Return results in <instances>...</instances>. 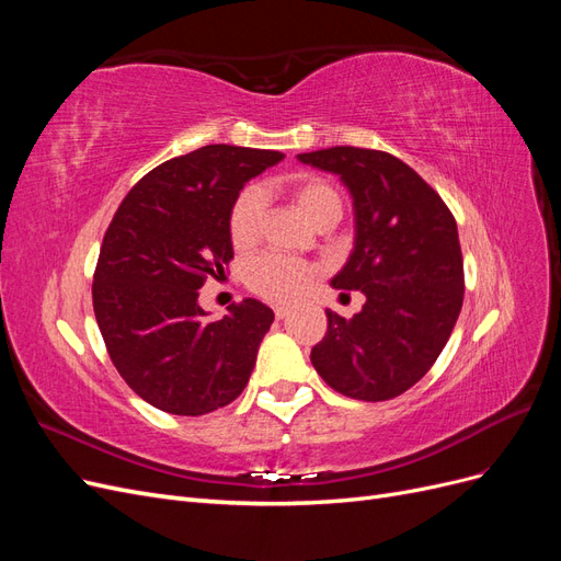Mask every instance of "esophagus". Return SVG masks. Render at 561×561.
<instances>
[{
    "label": "esophagus",
    "mask_w": 561,
    "mask_h": 561,
    "mask_svg": "<svg viewBox=\"0 0 561 561\" xmlns=\"http://www.w3.org/2000/svg\"><path fill=\"white\" fill-rule=\"evenodd\" d=\"M290 311H293V307H287V304H278V307L274 309V313H276V318H278V320H283V318L290 316Z\"/></svg>",
    "instance_id": "1"
}]
</instances>
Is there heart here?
<instances>
[{"label":"heart","instance_id":"b5f03b06","mask_svg":"<svg viewBox=\"0 0 561 561\" xmlns=\"http://www.w3.org/2000/svg\"><path fill=\"white\" fill-rule=\"evenodd\" d=\"M287 192L295 198L301 213L307 215L318 227H332L342 219L344 198L336 186L313 173H301L287 180ZM266 210V198L257 186H245L239 196L233 198L227 231L233 248L245 250L257 243L262 231V219ZM318 268L309 262H301L285 254L266 252L245 264L243 280L248 290L271 301H293L309 290L316 280Z\"/></svg>","mask_w":561,"mask_h":561}]
</instances>
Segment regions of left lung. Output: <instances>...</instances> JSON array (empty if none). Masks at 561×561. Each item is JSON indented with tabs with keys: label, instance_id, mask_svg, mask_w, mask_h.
Segmentation results:
<instances>
[{
	"label": "left lung",
	"instance_id": "left-lung-1",
	"mask_svg": "<svg viewBox=\"0 0 561 561\" xmlns=\"http://www.w3.org/2000/svg\"><path fill=\"white\" fill-rule=\"evenodd\" d=\"M299 161L342 175L351 190L355 250L332 285L367 297L351 320L328 311L311 363L346 398H398L435 365L463 307L456 219L443 196L388 151L344 145Z\"/></svg>",
	"mask_w": 561,
	"mask_h": 561
}]
</instances>
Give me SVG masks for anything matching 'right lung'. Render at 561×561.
I'll return each mask as SVG.
<instances>
[{
    "instance_id": "obj_1",
    "label": "right lung",
    "mask_w": 561,
    "mask_h": 561,
    "mask_svg": "<svg viewBox=\"0 0 561 561\" xmlns=\"http://www.w3.org/2000/svg\"><path fill=\"white\" fill-rule=\"evenodd\" d=\"M280 159L271 149L201 147L149 171L112 217L93 274L95 320L118 375L161 412L201 416L243 393L274 311L243 299L208 320L198 287L233 260V198Z\"/></svg>"
}]
</instances>
